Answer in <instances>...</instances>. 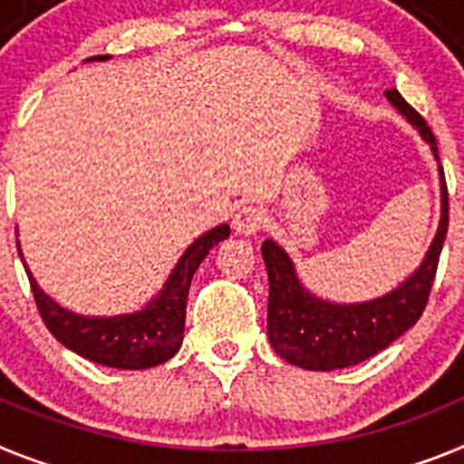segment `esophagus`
<instances>
[{"label": "esophagus", "instance_id": "1", "mask_svg": "<svg viewBox=\"0 0 464 464\" xmlns=\"http://www.w3.org/2000/svg\"><path fill=\"white\" fill-rule=\"evenodd\" d=\"M264 212L261 208H255V205H243L233 215V231L237 236H255L259 233V228L264 227Z\"/></svg>", "mask_w": 464, "mask_h": 464}]
</instances>
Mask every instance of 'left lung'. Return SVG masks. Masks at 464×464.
<instances>
[{"mask_svg":"<svg viewBox=\"0 0 464 464\" xmlns=\"http://www.w3.org/2000/svg\"><path fill=\"white\" fill-rule=\"evenodd\" d=\"M397 114L416 128L430 147L439 170L441 215L432 243L420 266L390 292L364 301H332L305 287L292 256L273 237L264 240L261 256L268 271V341L282 360L308 372H336L369 360L409 332L425 310L432 289L439 255L449 231V193L444 170L439 165L437 140L425 119L400 95L397 88L385 91Z\"/></svg>","mask_w":464,"mask_h":464,"instance_id":"8db88e82","label":"left lung"}]
</instances>
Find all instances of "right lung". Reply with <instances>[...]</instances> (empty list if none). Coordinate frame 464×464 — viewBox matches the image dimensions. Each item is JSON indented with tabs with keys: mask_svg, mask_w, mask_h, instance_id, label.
<instances>
[{
	"mask_svg": "<svg viewBox=\"0 0 464 464\" xmlns=\"http://www.w3.org/2000/svg\"><path fill=\"white\" fill-rule=\"evenodd\" d=\"M107 58L110 55H92L83 63ZM228 236H231V227L219 224L196 237L172 266L163 287L142 308L132 310V313H119V315H83V313H74V310L60 305L51 294L39 287V282L27 268L20 240L18 255L25 266L27 277H30L39 313L51 334L64 348H70L72 353L82 354L95 364L137 372V369H151V366L163 364L182 348L187 296L193 273L198 271V266L209 255V249L219 245L221 240H227Z\"/></svg>",
	"mask_w": 464,
	"mask_h": 464,
	"instance_id": "add662e5",
	"label": "right lung"
}]
</instances>
